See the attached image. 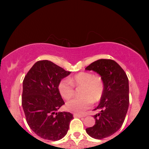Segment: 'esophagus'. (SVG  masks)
I'll return each mask as SVG.
<instances>
[{
	"mask_svg": "<svg viewBox=\"0 0 149 149\" xmlns=\"http://www.w3.org/2000/svg\"><path fill=\"white\" fill-rule=\"evenodd\" d=\"M73 116H74V117H79V118L83 117V115H79V114H74V115H73Z\"/></svg>",
	"mask_w": 149,
	"mask_h": 149,
	"instance_id": "esophagus-1",
	"label": "esophagus"
}]
</instances>
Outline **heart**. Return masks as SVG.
<instances>
[{
	"mask_svg": "<svg viewBox=\"0 0 149 149\" xmlns=\"http://www.w3.org/2000/svg\"><path fill=\"white\" fill-rule=\"evenodd\" d=\"M74 87H83L81 97H75L66 103V109L74 113L82 114L91 107L92 103L100 100L104 91V82L98 75L88 72H81L59 83L58 90L64 99H70L74 94Z\"/></svg>",
	"mask_w": 149,
	"mask_h": 149,
	"instance_id": "obj_1",
	"label": "heart"
}]
</instances>
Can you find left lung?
I'll list each match as a JSON object with an SVG mask.
<instances>
[{
    "mask_svg": "<svg viewBox=\"0 0 149 149\" xmlns=\"http://www.w3.org/2000/svg\"><path fill=\"white\" fill-rule=\"evenodd\" d=\"M86 70L100 75L104 82V91L93 116L95 123L86 129L95 139H103L113 135L123 125L129 107V82L125 71L115 61L100 59L89 64Z\"/></svg>",
    "mask_w": 149,
    "mask_h": 149,
    "instance_id": "obj_1",
    "label": "left lung"
}]
</instances>
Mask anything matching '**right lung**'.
Returning <instances> with one entry per match:
<instances>
[{"label": "right lung", "mask_w": 149, "mask_h": 149, "mask_svg": "<svg viewBox=\"0 0 149 149\" xmlns=\"http://www.w3.org/2000/svg\"><path fill=\"white\" fill-rule=\"evenodd\" d=\"M70 74L51 61L40 60L24 77L22 104L26 121L30 129L42 139L59 140L69 129L73 115L56 111L64 104L58 84Z\"/></svg>", "instance_id": "right-lung-1"}]
</instances>
